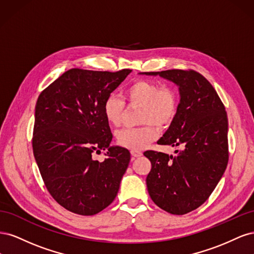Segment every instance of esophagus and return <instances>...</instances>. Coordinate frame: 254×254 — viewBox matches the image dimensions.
I'll return each instance as SVG.
<instances>
[{"label": "esophagus", "mask_w": 254, "mask_h": 254, "mask_svg": "<svg viewBox=\"0 0 254 254\" xmlns=\"http://www.w3.org/2000/svg\"><path fill=\"white\" fill-rule=\"evenodd\" d=\"M131 156L133 158H137L142 156V152L140 150H131Z\"/></svg>", "instance_id": "esophagus-1"}]
</instances>
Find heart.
Segmentation results:
<instances>
[{"mask_svg":"<svg viewBox=\"0 0 254 254\" xmlns=\"http://www.w3.org/2000/svg\"><path fill=\"white\" fill-rule=\"evenodd\" d=\"M125 95L130 106H139L140 123L145 124L137 128H123L117 132V142L125 148L137 150L157 137L158 128L172 124L178 111V96L176 91L167 86L160 87L149 80H136L127 88ZM125 109L124 99L110 94L105 99L103 111L110 125L118 127L123 120Z\"/></svg>","mask_w":254,"mask_h":254,"instance_id":"b5f03b06","label":"heart"}]
</instances>
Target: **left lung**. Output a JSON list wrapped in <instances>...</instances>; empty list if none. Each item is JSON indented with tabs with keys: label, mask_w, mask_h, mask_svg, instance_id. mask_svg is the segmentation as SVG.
Here are the masks:
<instances>
[{
	"label": "left lung",
	"mask_w": 254,
	"mask_h": 254,
	"mask_svg": "<svg viewBox=\"0 0 254 254\" xmlns=\"http://www.w3.org/2000/svg\"><path fill=\"white\" fill-rule=\"evenodd\" d=\"M142 74L159 75L179 87L178 111L158 144L182 149L176 156L153 150L144 156L151 162L146 184L152 201L171 214H187L206 201L226 171V108L212 84L194 70Z\"/></svg>",
	"instance_id": "1"
}]
</instances>
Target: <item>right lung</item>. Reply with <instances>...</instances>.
<instances>
[{
    "mask_svg": "<svg viewBox=\"0 0 254 254\" xmlns=\"http://www.w3.org/2000/svg\"><path fill=\"white\" fill-rule=\"evenodd\" d=\"M131 70L71 68L44 89L36 104L33 150L52 197L64 209L94 215L117 197L130 152L110 146L103 106ZM108 149L99 163L93 153Z\"/></svg>",
    "mask_w": 254,
    "mask_h": 254,
    "instance_id": "obj_1",
    "label": "right lung"
}]
</instances>
